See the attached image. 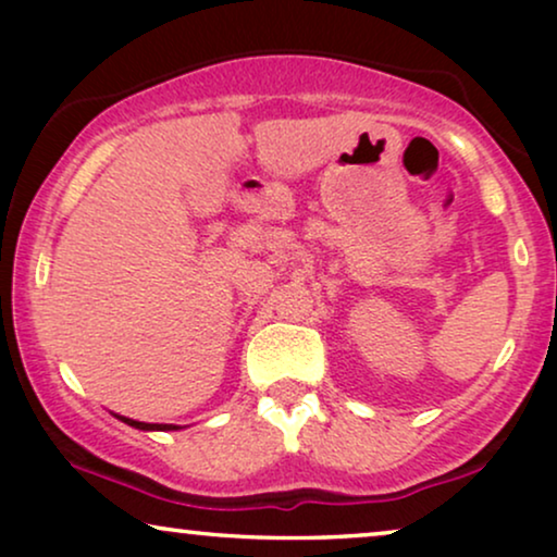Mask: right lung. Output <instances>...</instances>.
I'll return each instance as SVG.
<instances>
[{
  "label": "right lung",
  "instance_id": "add662e5",
  "mask_svg": "<svg viewBox=\"0 0 557 557\" xmlns=\"http://www.w3.org/2000/svg\"><path fill=\"white\" fill-rule=\"evenodd\" d=\"M121 421L134 425V429L139 431H177L180 425H172V423H144V421H134V418H124V416H116Z\"/></svg>",
  "mask_w": 557,
  "mask_h": 557
}]
</instances>
